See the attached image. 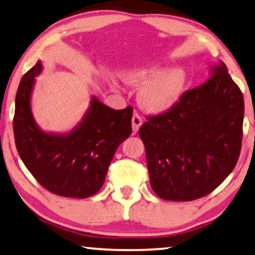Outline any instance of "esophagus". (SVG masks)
<instances>
[{
    "label": "esophagus",
    "instance_id": "esophagus-1",
    "mask_svg": "<svg viewBox=\"0 0 255 255\" xmlns=\"http://www.w3.org/2000/svg\"><path fill=\"white\" fill-rule=\"evenodd\" d=\"M143 124V119L142 117H140L138 113H134V116H132L131 118V127H132V131L137 132L138 131V129L140 128Z\"/></svg>",
    "mask_w": 255,
    "mask_h": 255
}]
</instances>
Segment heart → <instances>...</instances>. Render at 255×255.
Wrapping results in <instances>:
<instances>
[{
    "label": "heart",
    "mask_w": 255,
    "mask_h": 255,
    "mask_svg": "<svg viewBox=\"0 0 255 255\" xmlns=\"http://www.w3.org/2000/svg\"><path fill=\"white\" fill-rule=\"evenodd\" d=\"M125 83L139 87L138 103L148 113L167 112L183 98L188 76L183 67L168 69L162 63L153 61L137 63L120 70Z\"/></svg>",
    "instance_id": "heart-1"
}]
</instances>
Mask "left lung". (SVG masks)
Masks as SVG:
<instances>
[{
  "label": "left lung",
  "instance_id": "obj_1",
  "mask_svg": "<svg viewBox=\"0 0 255 255\" xmlns=\"http://www.w3.org/2000/svg\"><path fill=\"white\" fill-rule=\"evenodd\" d=\"M211 77L184 93L170 110L147 117L139 129L149 183L167 201L203 197L227 178L237 163L243 137L244 99L220 61Z\"/></svg>",
  "mask_w": 255,
  "mask_h": 255
}]
</instances>
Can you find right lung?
I'll use <instances>...</instances> for the list:
<instances>
[{"label":"right lung","mask_w":255,"mask_h":255,"mask_svg":"<svg viewBox=\"0 0 255 255\" xmlns=\"http://www.w3.org/2000/svg\"><path fill=\"white\" fill-rule=\"evenodd\" d=\"M40 60L22 76L15 95V146L26 168L51 193L86 199L100 191L113 155L131 134L132 109L113 110L92 96L87 111L70 131L46 132L36 124L31 94Z\"/></svg>","instance_id":"obj_1"}]
</instances>
